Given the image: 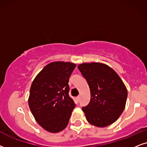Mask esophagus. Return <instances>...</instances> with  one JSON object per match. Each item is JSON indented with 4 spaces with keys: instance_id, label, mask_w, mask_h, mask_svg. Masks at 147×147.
Instances as JSON below:
<instances>
[{
    "instance_id": "obj_1",
    "label": "esophagus",
    "mask_w": 147,
    "mask_h": 147,
    "mask_svg": "<svg viewBox=\"0 0 147 147\" xmlns=\"http://www.w3.org/2000/svg\"><path fill=\"white\" fill-rule=\"evenodd\" d=\"M76 99H77V101H79V99H80V96H78V97H76Z\"/></svg>"
}]
</instances>
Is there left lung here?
<instances>
[{
  "mask_svg": "<svg viewBox=\"0 0 147 147\" xmlns=\"http://www.w3.org/2000/svg\"><path fill=\"white\" fill-rule=\"evenodd\" d=\"M87 80L91 92L89 105L82 107L89 124L103 128L119 118L126 106L128 91L118 74L100 62L78 66Z\"/></svg>",
  "mask_w": 147,
  "mask_h": 147,
  "instance_id": "1",
  "label": "left lung"
}]
</instances>
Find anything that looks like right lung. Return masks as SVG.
<instances>
[{
  "label": "right lung",
  "mask_w": 147,
  "mask_h": 147,
  "mask_svg": "<svg viewBox=\"0 0 147 147\" xmlns=\"http://www.w3.org/2000/svg\"><path fill=\"white\" fill-rule=\"evenodd\" d=\"M76 64L56 61L47 64L31 83L28 103L35 120L44 130L57 133L67 126L75 107L68 81Z\"/></svg>",
  "instance_id": "right-lung-1"
}]
</instances>
